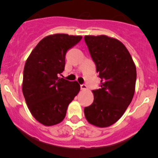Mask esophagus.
Listing matches in <instances>:
<instances>
[{"instance_id":"34e87169","label":"esophagus","mask_w":158,"mask_h":158,"mask_svg":"<svg viewBox=\"0 0 158 158\" xmlns=\"http://www.w3.org/2000/svg\"><path fill=\"white\" fill-rule=\"evenodd\" d=\"M80 87L82 90H86L87 89V85H85V84H82V85H80Z\"/></svg>"}]
</instances>
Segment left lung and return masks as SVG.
<instances>
[{
    "instance_id": "obj_1",
    "label": "left lung",
    "mask_w": 158,
    "mask_h": 158,
    "mask_svg": "<svg viewBox=\"0 0 158 158\" xmlns=\"http://www.w3.org/2000/svg\"><path fill=\"white\" fill-rule=\"evenodd\" d=\"M85 42L101 79L100 89L92 90L94 101L84 109L85 118L105 128L115 123L133 98L136 67L122 42L105 35L85 36Z\"/></svg>"
}]
</instances>
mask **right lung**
Instances as JSON below:
<instances>
[{
  "label": "right lung",
  "instance_id": "1",
  "mask_svg": "<svg viewBox=\"0 0 158 158\" xmlns=\"http://www.w3.org/2000/svg\"><path fill=\"white\" fill-rule=\"evenodd\" d=\"M81 36L57 33L44 37L27 60L22 91L32 115L46 126L64 119L68 106L80 85L59 77L65 69L66 52L82 40Z\"/></svg>",
  "mask_w": 158,
  "mask_h": 158
}]
</instances>
